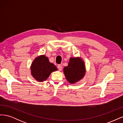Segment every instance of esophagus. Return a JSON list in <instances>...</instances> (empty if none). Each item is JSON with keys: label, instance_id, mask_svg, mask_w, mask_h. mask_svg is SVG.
<instances>
[{"label": "esophagus", "instance_id": "34e87169", "mask_svg": "<svg viewBox=\"0 0 123 123\" xmlns=\"http://www.w3.org/2000/svg\"><path fill=\"white\" fill-rule=\"evenodd\" d=\"M57 68H58L59 71H61L62 70V66L61 65H58L57 66Z\"/></svg>", "mask_w": 123, "mask_h": 123}]
</instances>
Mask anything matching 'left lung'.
I'll return each instance as SVG.
<instances>
[{
  "label": "left lung",
  "instance_id": "left-lung-1",
  "mask_svg": "<svg viewBox=\"0 0 123 123\" xmlns=\"http://www.w3.org/2000/svg\"><path fill=\"white\" fill-rule=\"evenodd\" d=\"M64 73L66 79L71 84H74L83 79L86 69L85 62L80 57H71L68 65L65 67Z\"/></svg>",
  "mask_w": 123,
  "mask_h": 123
}]
</instances>
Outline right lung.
Instances as JSON below:
<instances>
[{
	"mask_svg": "<svg viewBox=\"0 0 123 123\" xmlns=\"http://www.w3.org/2000/svg\"><path fill=\"white\" fill-rule=\"evenodd\" d=\"M30 69L33 77L39 82L46 80L52 72L58 70L44 55H40L34 59Z\"/></svg>",
	"mask_w": 123,
	"mask_h": 123,
	"instance_id": "obj_1",
	"label": "right lung"
}]
</instances>
